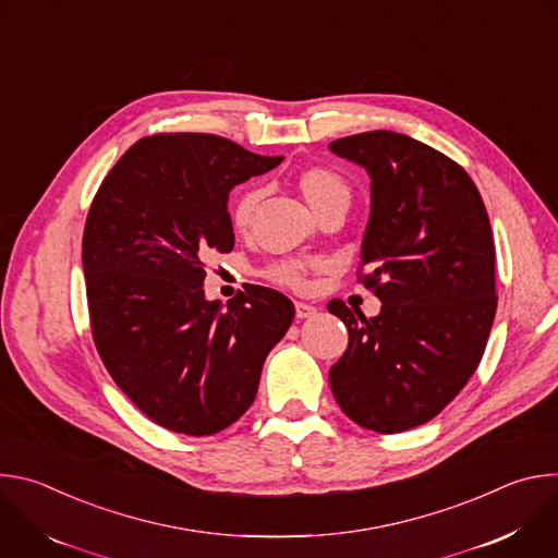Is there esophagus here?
Wrapping results in <instances>:
<instances>
[{
  "label": "esophagus",
  "instance_id": "1",
  "mask_svg": "<svg viewBox=\"0 0 558 558\" xmlns=\"http://www.w3.org/2000/svg\"><path fill=\"white\" fill-rule=\"evenodd\" d=\"M317 313V306H311L306 302H295V317H300V320H304V317H311Z\"/></svg>",
  "mask_w": 558,
  "mask_h": 558
}]
</instances>
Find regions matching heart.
<instances>
[{
  "label": "heart",
  "instance_id": "b5f03b06",
  "mask_svg": "<svg viewBox=\"0 0 558 558\" xmlns=\"http://www.w3.org/2000/svg\"><path fill=\"white\" fill-rule=\"evenodd\" d=\"M295 183H298L302 198L308 203V207L317 216L327 209H333V207L347 209L351 203V185L336 168L308 166L298 174ZM260 198H263V187L256 183L243 187L235 194V198L231 203V225L235 231L250 229ZM325 269H329V263L323 258H287V260L271 265L267 269V276L282 287L302 289L311 274L325 271Z\"/></svg>",
  "mask_w": 558,
  "mask_h": 558
}]
</instances>
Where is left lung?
Wrapping results in <instances>:
<instances>
[{
  "instance_id": "8db88e82",
  "label": "left lung",
  "mask_w": 558,
  "mask_h": 558,
  "mask_svg": "<svg viewBox=\"0 0 558 558\" xmlns=\"http://www.w3.org/2000/svg\"><path fill=\"white\" fill-rule=\"evenodd\" d=\"M371 177L360 276L375 317L329 302L349 347L329 381L362 428L392 435L439 415L482 362L493 329L495 241L480 190L452 158L388 130L329 143Z\"/></svg>"
}]
</instances>
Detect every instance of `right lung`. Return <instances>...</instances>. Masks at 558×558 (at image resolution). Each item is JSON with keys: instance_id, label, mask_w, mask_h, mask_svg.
<instances>
[{"instance_id": "1", "label": "right lung", "mask_w": 558, "mask_h": 558, "mask_svg": "<svg viewBox=\"0 0 558 558\" xmlns=\"http://www.w3.org/2000/svg\"><path fill=\"white\" fill-rule=\"evenodd\" d=\"M282 156L196 132L136 141L104 179L84 229L97 351L134 407L172 433L225 430L254 404L293 302L250 284L227 308L203 291L209 250L231 252L233 185Z\"/></svg>"}]
</instances>
